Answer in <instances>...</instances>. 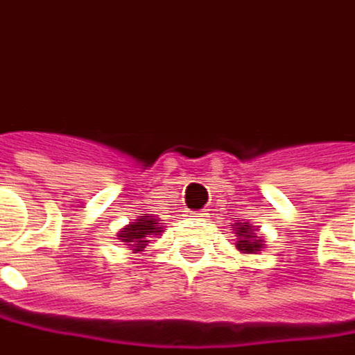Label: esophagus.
<instances>
[{"label": "esophagus", "mask_w": 355, "mask_h": 355, "mask_svg": "<svg viewBox=\"0 0 355 355\" xmlns=\"http://www.w3.org/2000/svg\"><path fill=\"white\" fill-rule=\"evenodd\" d=\"M207 215H209L207 211H193V213H191V217H197V219H205Z\"/></svg>", "instance_id": "34e87169"}]
</instances>
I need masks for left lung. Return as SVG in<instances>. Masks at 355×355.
<instances>
[{
	"label": "left lung",
	"mask_w": 355,
	"mask_h": 355,
	"mask_svg": "<svg viewBox=\"0 0 355 355\" xmlns=\"http://www.w3.org/2000/svg\"><path fill=\"white\" fill-rule=\"evenodd\" d=\"M237 249L239 251H245V253H255V251H259L261 247H263V241L251 231V225L249 223H245V225H239V229H237Z\"/></svg>",
	"instance_id": "1"
}]
</instances>
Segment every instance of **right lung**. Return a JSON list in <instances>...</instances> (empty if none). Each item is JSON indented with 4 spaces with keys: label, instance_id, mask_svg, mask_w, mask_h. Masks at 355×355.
Masks as SVG:
<instances>
[{
    "label": "right lung",
    "instance_id": "1",
    "mask_svg": "<svg viewBox=\"0 0 355 355\" xmlns=\"http://www.w3.org/2000/svg\"><path fill=\"white\" fill-rule=\"evenodd\" d=\"M160 231H162V223H158L157 219L140 217L132 225L124 227L118 237L124 243H128L135 253H138V251H144V247L150 241V235H158Z\"/></svg>",
    "mask_w": 355,
    "mask_h": 355
}]
</instances>
